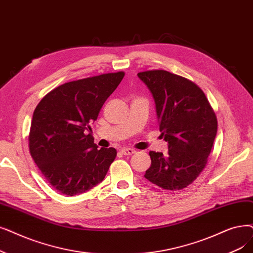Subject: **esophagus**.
<instances>
[{"label": "esophagus", "mask_w": 253, "mask_h": 253, "mask_svg": "<svg viewBox=\"0 0 253 253\" xmlns=\"http://www.w3.org/2000/svg\"><path fill=\"white\" fill-rule=\"evenodd\" d=\"M136 151L133 150V149H130V148H124L121 150V153L123 154V155H132V154H134Z\"/></svg>", "instance_id": "obj_1"}]
</instances>
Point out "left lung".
<instances>
[{
    "label": "left lung",
    "mask_w": 253,
    "mask_h": 253,
    "mask_svg": "<svg viewBox=\"0 0 253 253\" xmlns=\"http://www.w3.org/2000/svg\"><path fill=\"white\" fill-rule=\"evenodd\" d=\"M155 101L159 130L169 152L151 151L145 178L168 190L191 184L205 169L217 133V119L194 83L166 70L137 73Z\"/></svg>",
    "instance_id": "left-lung-1"
}]
</instances>
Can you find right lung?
Instances as JSON below:
<instances>
[{"label": "right lung", "mask_w": 253, "mask_h": 253, "mask_svg": "<svg viewBox=\"0 0 253 253\" xmlns=\"http://www.w3.org/2000/svg\"><path fill=\"white\" fill-rule=\"evenodd\" d=\"M125 73H106L66 83L42 98L29 135L32 158L47 182L65 195H76L103 181L117 156L114 148L97 149L85 131Z\"/></svg>", "instance_id": "1"}]
</instances>
